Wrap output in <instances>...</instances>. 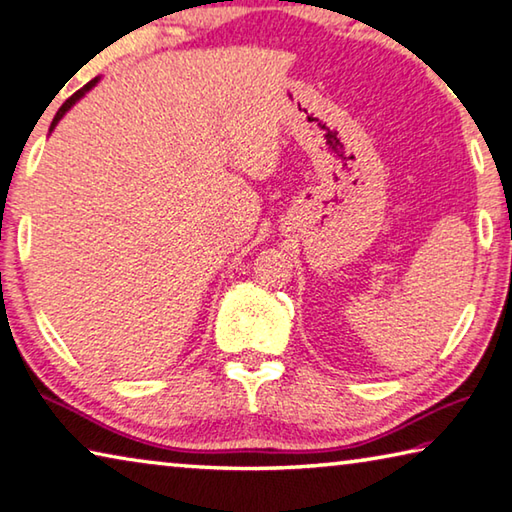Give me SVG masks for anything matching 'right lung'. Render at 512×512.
Listing matches in <instances>:
<instances>
[{
  "label": "right lung",
  "mask_w": 512,
  "mask_h": 512,
  "mask_svg": "<svg viewBox=\"0 0 512 512\" xmlns=\"http://www.w3.org/2000/svg\"><path fill=\"white\" fill-rule=\"evenodd\" d=\"M97 81H99V77H97V79H92V81H88V83H86V86H83L81 90H77V92H74V95H72L70 99H65V104H63L61 108H58V113L54 115V122H52V127H49V131H54V127H56V124H58V122H61V117H63V115H65L67 111H70V108H72L74 104H77V102H79V99H81L83 95H86V92H88V90H90L92 86H95V83H97Z\"/></svg>",
  "instance_id": "right-lung-1"
}]
</instances>
